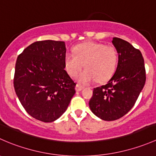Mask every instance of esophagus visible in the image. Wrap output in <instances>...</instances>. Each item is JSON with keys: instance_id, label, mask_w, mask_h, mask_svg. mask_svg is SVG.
<instances>
[{"instance_id": "34e87169", "label": "esophagus", "mask_w": 156, "mask_h": 156, "mask_svg": "<svg viewBox=\"0 0 156 156\" xmlns=\"http://www.w3.org/2000/svg\"><path fill=\"white\" fill-rule=\"evenodd\" d=\"M83 88L84 87L81 85H80V84H77L76 86H75V90H76V91H81V90H83Z\"/></svg>"}]
</instances>
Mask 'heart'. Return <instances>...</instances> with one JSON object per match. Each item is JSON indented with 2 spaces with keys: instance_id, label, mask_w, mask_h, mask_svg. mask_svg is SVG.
<instances>
[{
  "instance_id": "heart-1",
  "label": "heart",
  "mask_w": 156,
  "mask_h": 156,
  "mask_svg": "<svg viewBox=\"0 0 156 156\" xmlns=\"http://www.w3.org/2000/svg\"><path fill=\"white\" fill-rule=\"evenodd\" d=\"M72 53L64 57V67L71 77L78 75L83 67L85 69L78 76L81 84H87L97 79L99 82L107 81L115 72L119 53L115 48L97 42H86L76 45Z\"/></svg>"
}]
</instances>
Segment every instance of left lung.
<instances>
[{"instance_id":"1","label":"left lung","mask_w":156,"mask_h":156,"mask_svg":"<svg viewBox=\"0 0 156 156\" xmlns=\"http://www.w3.org/2000/svg\"><path fill=\"white\" fill-rule=\"evenodd\" d=\"M119 53L115 72L105 85L96 87L89 102L90 110L104 121H115L134 106L145 85L146 70L142 53L125 40L113 37Z\"/></svg>"}]
</instances>
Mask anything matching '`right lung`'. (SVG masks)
Here are the masks:
<instances>
[{"instance_id": "1", "label": "right lung", "mask_w": 156, "mask_h": 156, "mask_svg": "<svg viewBox=\"0 0 156 156\" xmlns=\"http://www.w3.org/2000/svg\"><path fill=\"white\" fill-rule=\"evenodd\" d=\"M64 41L47 40L27 47L17 57L13 84L26 111L44 122L59 119L68 108L76 85L64 67Z\"/></svg>"}]
</instances>
